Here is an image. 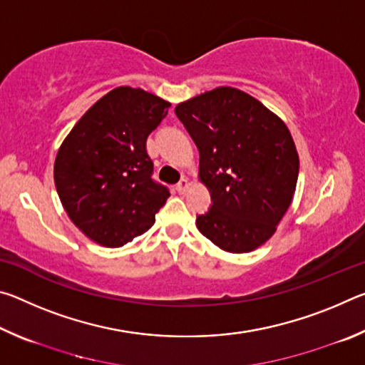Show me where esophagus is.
<instances>
[{
    "label": "esophagus",
    "mask_w": 365,
    "mask_h": 365,
    "mask_svg": "<svg viewBox=\"0 0 365 365\" xmlns=\"http://www.w3.org/2000/svg\"><path fill=\"white\" fill-rule=\"evenodd\" d=\"M188 187H190V182L187 180V178H182V180L180 182H178L177 183V191H178V193H180V195H183L185 193V191H187L188 190Z\"/></svg>",
    "instance_id": "34e87169"
}]
</instances>
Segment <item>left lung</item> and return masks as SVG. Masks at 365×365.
Listing matches in <instances>:
<instances>
[{
  "label": "left lung",
  "instance_id": "obj_1",
  "mask_svg": "<svg viewBox=\"0 0 365 365\" xmlns=\"http://www.w3.org/2000/svg\"><path fill=\"white\" fill-rule=\"evenodd\" d=\"M175 114L200 151V178L211 193L197 230L228 252L256 250L292 205L299 172L292 133L264 104L232 86L180 103Z\"/></svg>",
  "mask_w": 365,
  "mask_h": 365
}]
</instances>
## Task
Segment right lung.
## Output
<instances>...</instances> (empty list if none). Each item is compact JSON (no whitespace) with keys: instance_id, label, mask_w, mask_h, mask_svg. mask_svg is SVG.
<instances>
[{"instance_id":"obj_1","label":"right lung","mask_w":365,"mask_h":365,"mask_svg":"<svg viewBox=\"0 0 365 365\" xmlns=\"http://www.w3.org/2000/svg\"><path fill=\"white\" fill-rule=\"evenodd\" d=\"M170 104L119 86L83 114L54 163V183L71 220L86 237L119 248L150 230L170 196L153 178L146 138Z\"/></svg>"}]
</instances>
